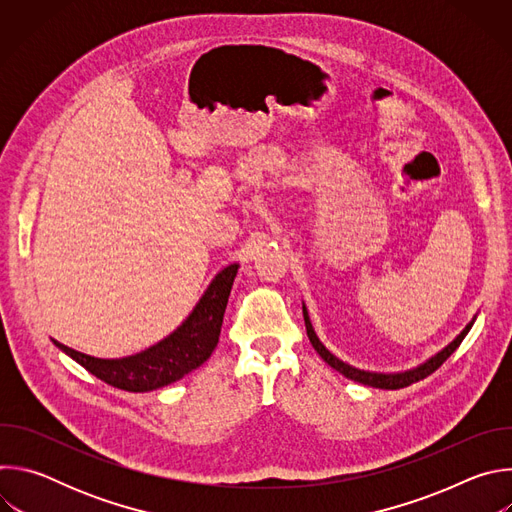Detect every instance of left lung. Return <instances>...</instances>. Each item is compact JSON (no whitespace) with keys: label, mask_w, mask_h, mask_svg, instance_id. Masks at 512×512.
Masks as SVG:
<instances>
[{"label":"left lung","mask_w":512,"mask_h":512,"mask_svg":"<svg viewBox=\"0 0 512 512\" xmlns=\"http://www.w3.org/2000/svg\"><path fill=\"white\" fill-rule=\"evenodd\" d=\"M302 310H304V322H306V330H308V338L314 346V350L324 358V362H328L330 367L334 371H338L340 375H344L346 379L350 381H356V383H362V385H369V387H375V389H403V387H409L425 377H429L431 373H435L437 369L442 367V364L454 354V350L462 344V340L466 338V334L470 332V328L474 326V320L476 316L472 318V322L466 324V328L446 346L442 348L440 352H435L431 358H427L425 362L417 364V367L409 369V371H401V373H377V371H362V369H356L352 367V364L340 360L338 356H334L318 338V334L314 332V326L310 322V316H308V308L306 304H302Z\"/></svg>","instance_id":"8db88e82"}]
</instances>
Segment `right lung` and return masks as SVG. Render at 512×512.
<instances>
[{
    "mask_svg": "<svg viewBox=\"0 0 512 512\" xmlns=\"http://www.w3.org/2000/svg\"><path fill=\"white\" fill-rule=\"evenodd\" d=\"M237 271L239 263H231L218 271L188 318L164 340L137 354L123 358H97L72 350L58 340L52 342L91 375L111 387L131 393L162 389L198 369L216 348Z\"/></svg>",
    "mask_w": 512,
    "mask_h": 512,
    "instance_id": "add662e5",
    "label": "right lung"
}]
</instances>
